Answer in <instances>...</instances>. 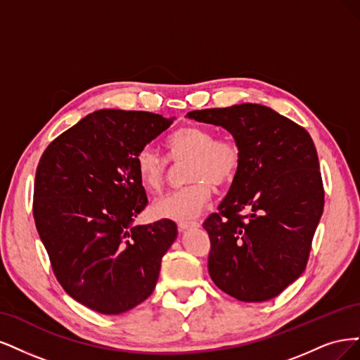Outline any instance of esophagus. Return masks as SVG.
I'll list each match as a JSON object with an SVG mask.
<instances>
[{
  "instance_id": "obj_1",
  "label": "esophagus",
  "mask_w": 360,
  "mask_h": 360,
  "mask_svg": "<svg viewBox=\"0 0 360 360\" xmlns=\"http://www.w3.org/2000/svg\"><path fill=\"white\" fill-rule=\"evenodd\" d=\"M199 226H200V224L195 223V221H181V223H178V229H179L181 231L188 230V229H195V227H199Z\"/></svg>"
}]
</instances>
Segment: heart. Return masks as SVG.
I'll return each mask as SVG.
<instances>
[{
  "label": "heart",
  "mask_w": 360,
  "mask_h": 360,
  "mask_svg": "<svg viewBox=\"0 0 360 360\" xmlns=\"http://www.w3.org/2000/svg\"><path fill=\"white\" fill-rule=\"evenodd\" d=\"M165 145L172 161L188 160L185 176L191 184L160 197L153 211L160 218L188 221L210 203L211 182L226 185L233 181L240 166V149L231 139H215L210 129L197 125L173 131ZM136 172L143 187L157 193L165 184L167 161L153 146H143L136 154Z\"/></svg>",
  "instance_id": "1"
}]
</instances>
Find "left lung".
I'll use <instances>...</instances> for the list:
<instances>
[{
    "mask_svg": "<svg viewBox=\"0 0 360 360\" xmlns=\"http://www.w3.org/2000/svg\"><path fill=\"white\" fill-rule=\"evenodd\" d=\"M187 118L221 127L240 149L226 199L203 223L212 281L242 302L272 299L305 271L323 214L314 142L302 127L256 103L193 110ZM242 210L250 212L245 222Z\"/></svg>",
    "mask_w": 360,
    "mask_h": 360,
    "instance_id": "1",
    "label": "left lung"
}]
</instances>
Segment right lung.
<instances>
[{"label": "right lung", "instance_id": "right-lung-1", "mask_svg": "<svg viewBox=\"0 0 360 360\" xmlns=\"http://www.w3.org/2000/svg\"><path fill=\"white\" fill-rule=\"evenodd\" d=\"M175 117L101 109L46 148L34 184V221L63 288L79 304L115 316L154 292L172 219L134 226L146 205L136 172L139 149Z\"/></svg>", "mask_w": 360, "mask_h": 360}]
</instances>
